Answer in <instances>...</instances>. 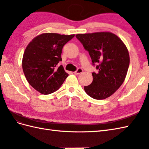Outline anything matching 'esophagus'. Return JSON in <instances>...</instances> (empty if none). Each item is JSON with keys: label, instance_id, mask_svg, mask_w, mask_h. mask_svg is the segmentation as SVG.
Masks as SVG:
<instances>
[{"label": "esophagus", "instance_id": "obj_1", "mask_svg": "<svg viewBox=\"0 0 149 149\" xmlns=\"http://www.w3.org/2000/svg\"><path fill=\"white\" fill-rule=\"evenodd\" d=\"M83 72V69H82L81 68H77V70L74 72V74H75V75H79V74H81Z\"/></svg>", "mask_w": 149, "mask_h": 149}]
</instances>
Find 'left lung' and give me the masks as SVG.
I'll return each mask as SVG.
<instances>
[{"instance_id": "left-lung-1", "label": "left lung", "mask_w": 149, "mask_h": 149, "mask_svg": "<svg viewBox=\"0 0 149 149\" xmlns=\"http://www.w3.org/2000/svg\"><path fill=\"white\" fill-rule=\"evenodd\" d=\"M75 36L99 70L92 73L93 81L84 87L85 92L93 99H105L125 80L130 62L127 47L121 39L109 32L77 34Z\"/></svg>"}]
</instances>
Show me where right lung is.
<instances>
[{"label": "right lung", "mask_w": 149, "mask_h": 149, "mask_svg": "<svg viewBox=\"0 0 149 149\" xmlns=\"http://www.w3.org/2000/svg\"><path fill=\"white\" fill-rule=\"evenodd\" d=\"M75 34L43 33L28 44L22 59V68L28 83L36 91L50 94L61 87L68 76L62 65L61 52Z\"/></svg>", "instance_id": "right-lung-1"}]
</instances>
